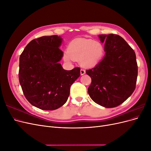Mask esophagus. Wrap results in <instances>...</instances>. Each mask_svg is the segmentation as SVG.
Listing matches in <instances>:
<instances>
[{"label":"esophagus","mask_w":151,"mask_h":151,"mask_svg":"<svg viewBox=\"0 0 151 151\" xmlns=\"http://www.w3.org/2000/svg\"><path fill=\"white\" fill-rule=\"evenodd\" d=\"M85 74H86V70L84 69V68H81V74L84 75Z\"/></svg>","instance_id":"34e87169"}]
</instances>
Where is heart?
Wrapping results in <instances>:
<instances>
[{
    "label": "heart",
    "mask_w": 151,
    "mask_h": 151,
    "mask_svg": "<svg viewBox=\"0 0 151 151\" xmlns=\"http://www.w3.org/2000/svg\"><path fill=\"white\" fill-rule=\"evenodd\" d=\"M104 47L98 41L91 39H76L68 45L67 52L63 53V60L71 63L79 60L80 64L85 67L96 65L104 55Z\"/></svg>",
    "instance_id": "1"
}]
</instances>
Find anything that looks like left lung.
<instances>
[{
    "label": "left lung",
    "instance_id": "8db88e82",
    "mask_svg": "<svg viewBox=\"0 0 151 151\" xmlns=\"http://www.w3.org/2000/svg\"><path fill=\"white\" fill-rule=\"evenodd\" d=\"M105 56L93 68L86 70L91 78L89 96L105 108L119 106L129 98L136 87L138 66L134 50L117 35H101Z\"/></svg>",
    "mask_w": 151,
    "mask_h": 151
}]
</instances>
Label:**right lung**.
Wrapping results in <instances>:
<instances>
[{
    "instance_id": "1",
    "label": "right lung",
    "mask_w": 151,
    "mask_h": 151,
    "mask_svg": "<svg viewBox=\"0 0 151 151\" xmlns=\"http://www.w3.org/2000/svg\"><path fill=\"white\" fill-rule=\"evenodd\" d=\"M62 39L57 35L42 36L27 45L19 57V80L26 99L43 110H54L64 104L71 85L80 76L79 67L62 68L59 61Z\"/></svg>"
}]
</instances>
